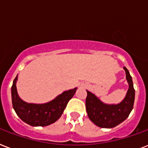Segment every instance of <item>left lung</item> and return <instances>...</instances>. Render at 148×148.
Returning a JSON list of instances; mask_svg holds the SVG:
<instances>
[{
	"mask_svg": "<svg viewBox=\"0 0 148 148\" xmlns=\"http://www.w3.org/2000/svg\"><path fill=\"white\" fill-rule=\"evenodd\" d=\"M127 81V92L125 97L117 104H107L102 102L92 92L86 90V108L88 116L92 123L101 128H113L125 121L134 107L135 90L132 77L126 67H123Z\"/></svg>",
	"mask_w": 148,
	"mask_h": 148,
	"instance_id": "8db88e82",
	"label": "left lung"
}]
</instances>
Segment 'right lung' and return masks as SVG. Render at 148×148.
Returning a JSON list of instances; mask_svg holds the SVG:
<instances>
[{
    "label": "right lung",
    "mask_w": 148,
    "mask_h": 148,
    "mask_svg": "<svg viewBox=\"0 0 148 148\" xmlns=\"http://www.w3.org/2000/svg\"><path fill=\"white\" fill-rule=\"evenodd\" d=\"M18 75L11 86V99L13 108L21 120L32 127H45L55 123L60 118L66 105L76 92L75 87L66 90L51 101L45 103H31L24 101L17 90Z\"/></svg>",
    "instance_id": "right-lung-1"
}]
</instances>
